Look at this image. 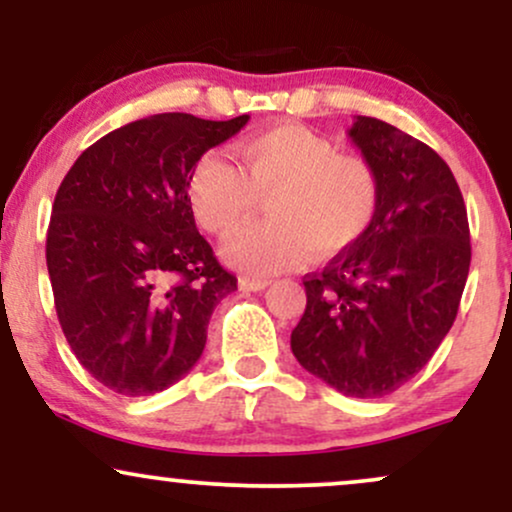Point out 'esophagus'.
<instances>
[{"label":"esophagus","instance_id":"esophagus-1","mask_svg":"<svg viewBox=\"0 0 512 512\" xmlns=\"http://www.w3.org/2000/svg\"><path fill=\"white\" fill-rule=\"evenodd\" d=\"M238 286L243 291H264L269 286L267 279H257V276H240Z\"/></svg>","mask_w":512,"mask_h":512}]
</instances>
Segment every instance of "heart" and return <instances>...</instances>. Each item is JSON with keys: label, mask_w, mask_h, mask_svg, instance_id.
<instances>
[{"label": "heart", "mask_w": 512, "mask_h": 512, "mask_svg": "<svg viewBox=\"0 0 512 512\" xmlns=\"http://www.w3.org/2000/svg\"><path fill=\"white\" fill-rule=\"evenodd\" d=\"M240 170L223 154L199 158L190 178L197 221L228 236L267 197V221L223 243L221 257L252 276L301 264L308 252L330 257L356 243L378 214L380 180L366 158L339 154L330 139L298 125L274 127L236 144Z\"/></svg>", "instance_id": "1"}]
</instances>
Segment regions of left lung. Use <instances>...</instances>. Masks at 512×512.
Wrapping results in <instances>:
<instances>
[{"mask_svg":"<svg viewBox=\"0 0 512 512\" xmlns=\"http://www.w3.org/2000/svg\"><path fill=\"white\" fill-rule=\"evenodd\" d=\"M349 137L380 180L373 223L305 274L298 363L346 397H385L436 354L460 308L472 245L448 163L402 129L358 115Z\"/></svg>","mask_w":512,"mask_h":512,"instance_id":"left-lung-1","label":"left lung"}]
</instances>
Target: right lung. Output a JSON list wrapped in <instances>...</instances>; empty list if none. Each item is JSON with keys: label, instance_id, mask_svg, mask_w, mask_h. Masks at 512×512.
<instances>
[{"label": "right lung", "instance_id": "1", "mask_svg": "<svg viewBox=\"0 0 512 512\" xmlns=\"http://www.w3.org/2000/svg\"><path fill=\"white\" fill-rule=\"evenodd\" d=\"M248 120L144 117L64 175L45 245L57 317L81 366L117 395H156L190 373L211 313L238 289L199 236L187 187Z\"/></svg>", "mask_w": 512, "mask_h": 512}]
</instances>
